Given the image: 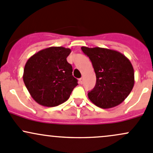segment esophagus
<instances>
[{
    "instance_id": "obj_1",
    "label": "esophagus",
    "mask_w": 153,
    "mask_h": 153,
    "mask_svg": "<svg viewBox=\"0 0 153 153\" xmlns=\"http://www.w3.org/2000/svg\"><path fill=\"white\" fill-rule=\"evenodd\" d=\"M79 82H80V83H81V84H83V78H80Z\"/></svg>"
}]
</instances>
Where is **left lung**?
<instances>
[{"mask_svg": "<svg viewBox=\"0 0 153 153\" xmlns=\"http://www.w3.org/2000/svg\"><path fill=\"white\" fill-rule=\"evenodd\" d=\"M96 75L94 88L88 93L91 102L101 108L120 105L134 86V70L129 59L114 50L82 47Z\"/></svg>", "mask_w": 153, "mask_h": 153, "instance_id": "8db88e82", "label": "left lung"}]
</instances>
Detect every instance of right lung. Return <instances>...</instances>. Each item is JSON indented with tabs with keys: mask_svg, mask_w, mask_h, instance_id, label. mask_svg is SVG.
Returning <instances> with one entry per match:
<instances>
[{
	"mask_svg": "<svg viewBox=\"0 0 153 153\" xmlns=\"http://www.w3.org/2000/svg\"><path fill=\"white\" fill-rule=\"evenodd\" d=\"M70 48L50 47L28 59L24 67L23 81L32 98L39 105L54 107L67 101L78 80L67 61Z\"/></svg>",
	"mask_w": 153,
	"mask_h": 153,
	"instance_id": "right-lung-1",
	"label": "right lung"
}]
</instances>
